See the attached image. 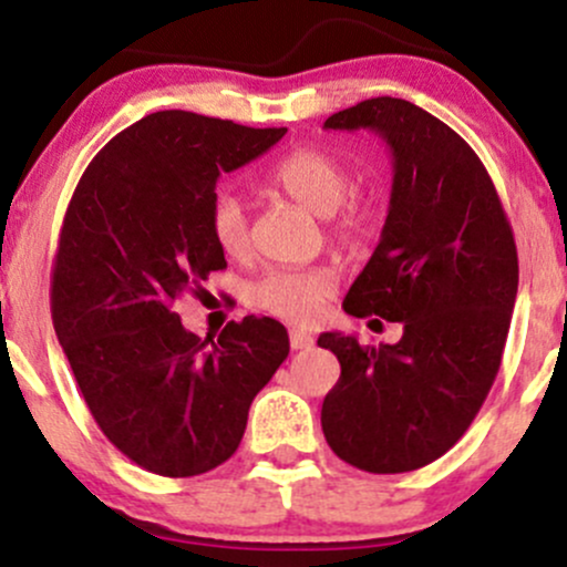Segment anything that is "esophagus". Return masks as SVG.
I'll return each instance as SVG.
<instances>
[{"instance_id":"obj_1","label":"esophagus","mask_w":567,"mask_h":567,"mask_svg":"<svg viewBox=\"0 0 567 567\" xmlns=\"http://www.w3.org/2000/svg\"><path fill=\"white\" fill-rule=\"evenodd\" d=\"M312 336L309 333H303V331H290V347H293V350H309V347H312Z\"/></svg>"}]
</instances>
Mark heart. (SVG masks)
<instances>
[{
	"label": "heart",
	"mask_w": 567,
	"mask_h": 567,
	"mask_svg": "<svg viewBox=\"0 0 567 567\" xmlns=\"http://www.w3.org/2000/svg\"><path fill=\"white\" fill-rule=\"evenodd\" d=\"M266 183L298 207L328 217V234L341 250L363 252L377 236L379 217H382L379 198L374 193H350V172L331 153L298 147L271 166ZM209 234L223 255L245 258L252 247V223L245 198L231 190L217 193L209 207ZM336 288H339V274L333 266L271 269L250 285L247 301L260 312L293 326H312Z\"/></svg>",
	"instance_id": "1"
}]
</instances>
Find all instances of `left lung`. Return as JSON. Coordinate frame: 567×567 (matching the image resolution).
<instances>
[{
    "label": "left lung",
    "instance_id": "left-lung-1",
    "mask_svg": "<svg viewBox=\"0 0 567 567\" xmlns=\"http://www.w3.org/2000/svg\"><path fill=\"white\" fill-rule=\"evenodd\" d=\"M326 128H371L393 151L382 239L344 312L401 322L403 336L382 347L317 339L341 363L322 433L354 468L406 474L450 452L493 388L519 282L514 231L478 155L431 112L377 96Z\"/></svg>",
    "mask_w": 567,
    "mask_h": 567
}]
</instances>
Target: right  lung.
I'll use <instances>...</instances> for the list:
<instances>
[{
    "mask_svg": "<svg viewBox=\"0 0 567 567\" xmlns=\"http://www.w3.org/2000/svg\"><path fill=\"white\" fill-rule=\"evenodd\" d=\"M285 132L153 112L112 136L72 193L53 260V328L96 425L151 474L185 478L226 463L252 398L290 352L271 317L231 320L213 341L174 312L226 269L209 234L217 177Z\"/></svg>",
    "mask_w": 567,
    "mask_h": 567,
    "instance_id": "1",
    "label": "right lung"
}]
</instances>
